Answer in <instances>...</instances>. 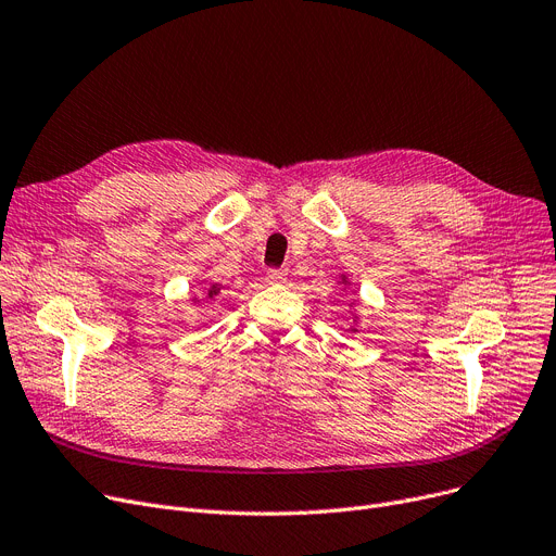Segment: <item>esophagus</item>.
<instances>
[{
    "mask_svg": "<svg viewBox=\"0 0 556 556\" xmlns=\"http://www.w3.org/2000/svg\"><path fill=\"white\" fill-rule=\"evenodd\" d=\"M266 279H268L270 283H283V281L288 279V270H286V268H270V270L266 273Z\"/></svg>",
    "mask_w": 556,
    "mask_h": 556,
    "instance_id": "34e87169",
    "label": "esophagus"
}]
</instances>
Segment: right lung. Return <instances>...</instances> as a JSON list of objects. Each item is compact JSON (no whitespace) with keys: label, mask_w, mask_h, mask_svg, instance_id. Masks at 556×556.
<instances>
[{"label":"right lung","mask_w":556,"mask_h":556,"mask_svg":"<svg viewBox=\"0 0 556 556\" xmlns=\"http://www.w3.org/2000/svg\"><path fill=\"white\" fill-rule=\"evenodd\" d=\"M218 290H220V288H218V286H214V288L210 290V295H216V293H218Z\"/></svg>","instance_id":"obj_1"}]
</instances>
